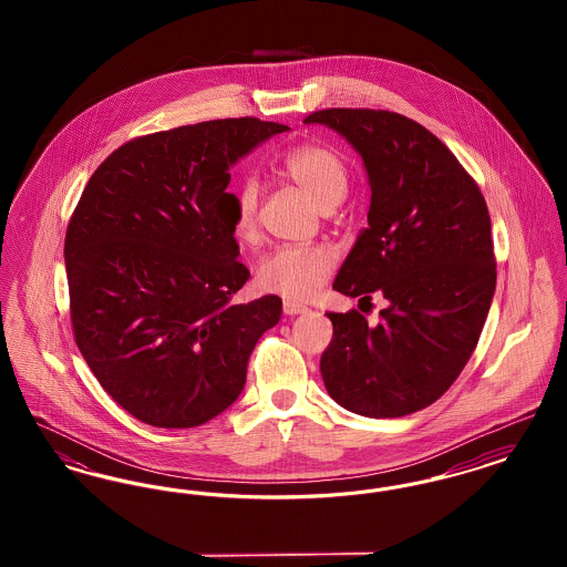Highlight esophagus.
Segmentation results:
<instances>
[{"label":"esophagus","instance_id":"esophagus-1","mask_svg":"<svg viewBox=\"0 0 567 567\" xmlns=\"http://www.w3.org/2000/svg\"><path fill=\"white\" fill-rule=\"evenodd\" d=\"M282 310H285V315H289V317H296V315H301V312H306L308 308L306 306H301V303H297V301H285L282 303Z\"/></svg>","mask_w":567,"mask_h":567}]
</instances>
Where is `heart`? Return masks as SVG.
I'll return each mask as SVG.
<instances>
[{"mask_svg": "<svg viewBox=\"0 0 567 567\" xmlns=\"http://www.w3.org/2000/svg\"><path fill=\"white\" fill-rule=\"evenodd\" d=\"M280 172L306 190L323 210L340 204L349 189V167L342 155L324 144H306L280 159ZM261 185L246 178L236 190L234 225L236 234L248 240L257 231L261 208ZM336 268V252L327 244H287L266 255L257 268L264 291L308 301L323 289Z\"/></svg>", "mask_w": 567, "mask_h": 567, "instance_id": "heart-1", "label": "heart"}]
</instances>
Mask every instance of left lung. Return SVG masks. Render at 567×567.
<instances>
[{
    "instance_id": "obj_1",
    "label": "left lung",
    "mask_w": 567,
    "mask_h": 567,
    "mask_svg": "<svg viewBox=\"0 0 567 567\" xmlns=\"http://www.w3.org/2000/svg\"><path fill=\"white\" fill-rule=\"evenodd\" d=\"M303 121L344 135L372 187L368 229L333 289L389 301L378 324L359 310L327 312L324 386L363 416L412 414L451 389L478 344L497 280L485 197L449 146L404 114L324 109Z\"/></svg>"
}]
</instances>
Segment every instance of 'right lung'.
<instances>
[{"label": "right lung", "instance_id": "obj_1", "mask_svg": "<svg viewBox=\"0 0 567 567\" xmlns=\"http://www.w3.org/2000/svg\"><path fill=\"white\" fill-rule=\"evenodd\" d=\"M287 125L218 118L118 146L89 178L65 234L74 340L137 421L187 430L243 393L250 352L282 301L231 299L238 261L229 165Z\"/></svg>", "mask_w": 567, "mask_h": 567}]
</instances>
